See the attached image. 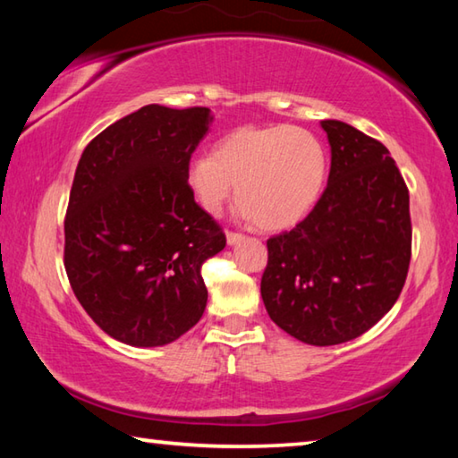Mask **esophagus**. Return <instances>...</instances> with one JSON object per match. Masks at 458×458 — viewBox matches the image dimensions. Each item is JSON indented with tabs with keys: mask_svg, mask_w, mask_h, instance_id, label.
<instances>
[{
	"mask_svg": "<svg viewBox=\"0 0 458 458\" xmlns=\"http://www.w3.org/2000/svg\"><path fill=\"white\" fill-rule=\"evenodd\" d=\"M244 236L242 234H238V232H226V240H228V244L230 246H234V244H238L240 242V240H242Z\"/></svg>",
	"mask_w": 458,
	"mask_h": 458,
	"instance_id": "obj_1",
	"label": "esophagus"
}]
</instances>
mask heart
I'll use <instances>...</instances> for the list:
<instances>
[{"label":"heart","instance_id":"b5f03b06","mask_svg":"<svg viewBox=\"0 0 458 458\" xmlns=\"http://www.w3.org/2000/svg\"><path fill=\"white\" fill-rule=\"evenodd\" d=\"M325 180L327 151L319 137L291 125L240 127L185 169V185L206 214L218 216L236 185L238 214L262 230H284L303 220Z\"/></svg>","mask_w":458,"mask_h":458}]
</instances>
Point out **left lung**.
<instances>
[{"label": "left lung", "instance_id": "left-lung-1", "mask_svg": "<svg viewBox=\"0 0 458 458\" xmlns=\"http://www.w3.org/2000/svg\"><path fill=\"white\" fill-rule=\"evenodd\" d=\"M321 127L331 145L327 188L303 222L267 242L260 294L278 327L325 347L360 337L396 303L412 224L390 151L347 123Z\"/></svg>", "mask_w": 458, "mask_h": 458}]
</instances>
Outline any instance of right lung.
<instances>
[{
  "instance_id": "obj_1",
  "label": "right lung",
  "mask_w": 458,
  "mask_h": 458,
  "mask_svg": "<svg viewBox=\"0 0 458 458\" xmlns=\"http://www.w3.org/2000/svg\"><path fill=\"white\" fill-rule=\"evenodd\" d=\"M206 106L147 105L82 151L64 220L72 291L106 335L159 347L196 325L208 303L201 265L226 246L185 185L210 131Z\"/></svg>"
}]
</instances>
